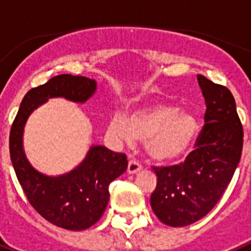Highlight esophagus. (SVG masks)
Returning <instances> with one entry per match:
<instances>
[{
  "mask_svg": "<svg viewBox=\"0 0 251 251\" xmlns=\"http://www.w3.org/2000/svg\"><path fill=\"white\" fill-rule=\"evenodd\" d=\"M143 169V166H141V164H140L139 161L137 160H129V162H128V173L129 174H136L137 172H140Z\"/></svg>",
  "mask_w": 251,
  "mask_h": 251,
  "instance_id": "obj_1",
  "label": "esophagus"
}]
</instances>
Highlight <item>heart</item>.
I'll return each mask as SVG.
<instances>
[{"label": "heart", "mask_w": 251, "mask_h": 251, "mask_svg": "<svg viewBox=\"0 0 251 251\" xmlns=\"http://www.w3.org/2000/svg\"><path fill=\"white\" fill-rule=\"evenodd\" d=\"M112 135L127 144L147 140L153 158L178 161L187 156L199 137L200 123L195 114L170 104H154L137 110L129 120L115 115L110 124Z\"/></svg>", "instance_id": "heart-1"}]
</instances>
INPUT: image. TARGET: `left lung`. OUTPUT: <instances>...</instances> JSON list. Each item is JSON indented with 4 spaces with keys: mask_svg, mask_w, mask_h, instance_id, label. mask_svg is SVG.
I'll list each match as a JSON object with an SVG mask.
<instances>
[{
    "mask_svg": "<svg viewBox=\"0 0 251 251\" xmlns=\"http://www.w3.org/2000/svg\"><path fill=\"white\" fill-rule=\"evenodd\" d=\"M205 99L204 122L184 162L152 166L157 176L151 195L153 212L169 226H186L217 204L240 162L244 129L228 87L198 75Z\"/></svg>",
    "mask_w": 251,
    "mask_h": 251,
    "instance_id": "obj_1",
    "label": "left lung"
}]
</instances>
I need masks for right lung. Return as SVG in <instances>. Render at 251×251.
<instances>
[{
  "instance_id": "add662e5",
  "label": "right lung",
  "mask_w": 251,
  "mask_h": 251,
  "mask_svg": "<svg viewBox=\"0 0 251 251\" xmlns=\"http://www.w3.org/2000/svg\"><path fill=\"white\" fill-rule=\"evenodd\" d=\"M94 90L95 81L85 75H55L27 91L10 129V158L27 200L43 219L68 230L90 228L100 219L110 199L108 186L127 170V154L97 145L69 174L46 176L27 162L22 148L23 127L34 108L48 98L65 97L85 102Z\"/></svg>"
}]
</instances>
